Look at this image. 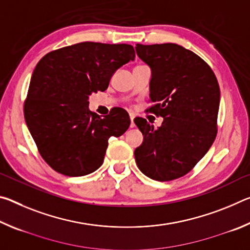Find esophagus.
Segmentation results:
<instances>
[{"label":"esophagus","instance_id":"34e87169","mask_svg":"<svg viewBox=\"0 0 250 250\" xmlns=\"http://www.w3.org/2000/svg\"><path fill=\"white\" fill-rule=\"evenodd\" d=\"M133 119H134V116H133V115H130V120H131V124H130V126H131V128H134V126H135V125H134V122H133Z\"/></svg>","mask_w":250,"mask_h":250}]
</instances>
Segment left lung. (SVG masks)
Instances as JSON below:
<instances>
[{"label":"left lung","instance_id":"left-lung-1","mask_svg":"<svg viewBox=\"0 0 250 250\" xmlns=\"http://www.w3.org/2000/svg\"><path fill=\"white\" fill-rule=\"evenodd\" d=\"M137 55L151 68L150 112L163 118L158 129L137 117L143 142L134 150L138 167L155 181L179 179L192 170L217 134L221 92L203 59L177 44H137Z\"/></svg>","mask_w":250,"mask_h":250}]
</instances>
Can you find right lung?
Wrapping results in <instances>:
<instances>
[{
	"label": "right lung",
	"mask_w": 250,
	"mask_h": 250,
	"mask_svg": "<svg viewBox=\"0 0 250 250\" xmlns=\"http://www.w3.org/2000/svg\"><path fill=\"white\" fill-rule=\"evenodd\" d=\"M135 57L128 44L83 42L48 53L31 78L24 104L27 128L42 158L61 174H90L104 163L110 137L128 130L130 118L112 108L100 118L89 96L104 91L112 75Z\"/></svg>",
	"instance_id": "1"
}]
</instances>
